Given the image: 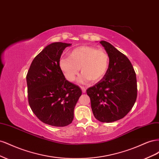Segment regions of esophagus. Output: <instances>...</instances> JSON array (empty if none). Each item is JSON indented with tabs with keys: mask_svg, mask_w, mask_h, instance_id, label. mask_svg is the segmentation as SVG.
<instances>
[{
	"mask_svg": "<svg viewBox=\"0 0 159 159\" xmlns=\"http://www.w3.org/2000/svg\"><path fill=\"white\" fill-rule=\"evenodd\" d=\"M81 91H82V92L84 93H85V92H86V88H84V87H83V86H81Z\"/></svg>",
	"mask_w": 159,
	"mask_h": 159,
	"instance_id": "obj_1",
	"label": "esophagus"
}]
</instances>
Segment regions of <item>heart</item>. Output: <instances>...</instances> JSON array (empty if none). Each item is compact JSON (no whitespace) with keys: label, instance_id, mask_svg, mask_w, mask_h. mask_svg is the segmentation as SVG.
<instances>
[{"label":"heart","instance_id":"obj_1","mask_svg":"<svg viewBox=\"0 0 159 159\" xmlns=\"http://www.w3.org/2000/svg\"><path fill=\"white\" fill-rule=\"evenodd\" d=\"M109 56L103 50L89 46L78 47L70 52L69 56L61 57L59 67L67 80L74 81L80 68L82 74L79 78L80 83L93 82L104 78L109 70Z\"/></svg>","mask_w":159,"mask_h":159}]
</instances>
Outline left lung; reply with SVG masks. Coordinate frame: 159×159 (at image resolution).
I'll return each instance as SVG.
<instances>
[{
    "label": "left lung",
    "mask_w": 159,
    "mask_h": 159,
    "mask_svg": "<svg viewBox=\"0 0 159 159\" xmlns=\"http://www.w3.org/2000/svg\"><path fill=\"white\" fill-rule=\"evenodd\" d=\"M109 56V70L104 78L86 90L94 117L103 123L123 118L136 102V74L128 57L110 43L99 42Z\"/></svg>",
    "instance_id": "left-lung-1"
}]
</instances>
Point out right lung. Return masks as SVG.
Returning a JSON list of instances; mask_svg holds the SVG:
<instances>
[{
  "instance_id": "add662e5",
  "label": "right lung",
  "mask_w": 159,
  "mask_h": 159,
  "mask_svg": "<svg viewBox=\"0 0 159 159\" xmlns=\"http://www.w3.org/2000/svg\"><path fill=\"white\" fill-rule=\"evenodd\" d=\"M71 44L54 42L33 60L26 75L30 107L41 121L65 127L74 119L75 105L81 95L78 85L67 80L59 67L62 52Z\"/></svg>"
}]
</instances>
